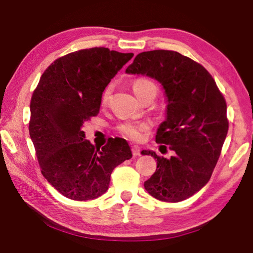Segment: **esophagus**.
<instances>
[{
  "instance_id": "34e87169",
  "label": "esophagus",
  "mask_w": 253,
  "mask_h": 253,
  "mask_svg": "<svg viewBox=\"0 0 253 253\" xmlns=\"http://www.w3.org/2000/svg\"><path fill=\"white\" fill-rule=\"evenodd\" d=\"M131 153H132V155H134V156H139L140 155V147L136 146V145L131 146Z\"/></svg>"
}]
</instances>
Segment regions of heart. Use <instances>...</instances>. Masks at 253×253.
Returning <instances> with one entry per match:
<instances>
[{
    "label": "heart",
    "instance_id": "1",
    "mask_svg": "<svg viewBox=\"0 0 253 253\" xmlns=\"http://www.w3.org/2000/svg\"><path fill=\"white\" fill-rule=\"evenodd\" d=\"M132 90L139 98L140 100L143 99L145 96L149 95V93H154L156 96L157 93V85L154 81L149 80L147 78H139L136 79L132 83ZM111 95V85L105 88L104 92L101 95V104L106 105L108 102ZM149 128V124L147 122H132V121H126L123 123H119L117 125V130L121 134L126 137L128 139L131 140H139L142 139L143 134L147 131Z\"/></svg>",
    "mask_w": 253,
    "mask_h": 253
}]
</instances>
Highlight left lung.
<instances>
[{"label":"left lung","mask_w":253,"mask_h":253,"mask_svg":"<svg viewBox=\"0 0 253 253\" xmlns=\"http://www.w3.org/2000/svg\"><path fill=\"white\" fill-rule=\"evenodd\" d=\"M126 72L155 78L165 89L168 116L158 128L156 143L169 145L174 156L168 160L143 151L157 161L144 186L163 202H181L211 178L229 130L226 101L210 72L176 51L137 54Z\"/></svg>","instance_id":"8db88e82"}]
</instances>
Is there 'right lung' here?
I'll list each match as a JSON object with an SVG mask.
<instances>
[{"instance_id":"obj_1","label":"right lung","mask_w":253,"mask_h":253,"mask_svg":"<svg viewBox=\"0 0 253 253\" xmlns=\"http://www.w3.org/2000/svg\"><path fill=\"white\" fill-rule=\"evenodd\" d=\"M132 55L104 46L75 51L55 59L34 89L30 137L42 175L68 199L104 194L113 169L131 158L125 139L109 138L97 148L81 126L97 116L102 91Z\"/></svg>"}]
</instances>
